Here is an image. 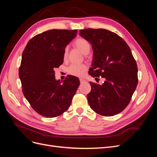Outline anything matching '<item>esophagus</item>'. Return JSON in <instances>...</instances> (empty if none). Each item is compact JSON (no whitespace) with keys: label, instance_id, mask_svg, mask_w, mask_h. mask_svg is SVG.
Instances as JSON below:
<instances>
[{"label":"esophagus","instance_id":"1","mask_svg":"<svg viewBox=\"0 0 157 157\" xmlns=\"http://www.w3.org/2000/svg\"><path fill=\"white\" fill-rule=\"evenodd\" d=\"M84 81H85V80H84V79H82V78H80V83H83Z\"/></svg>","mask_w":157,"mask_h":157}]
</instances>
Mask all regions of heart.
<instances>
[{
  "instance_id": "obj_1",
  "label": "heart",
  "mask_w": 157,
  "mask_h": 157,
  "mask_svg": "<svg viewBox=\"0 0 157 157\" xmlns=\"http://www.w3.org/2000/svg\"><path fill=\"white\" fill-rule=\"evenodd\" d=\"M74 45L76 48H78L83 54H88L90 50V44L89 42L84 38H78L74 42ZM68 56V48L66 47L63 51V58L66 59ZM88 67L85 64H72L67 69L69 74L75 76V77H81L84 75L85 72L87 71Z\"/></svg>"
}]
</instances>
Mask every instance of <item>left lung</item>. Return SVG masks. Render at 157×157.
I'll list each match as a JSON object with an SVG mask.
<instances>
[{
  "label": "left lung",
  "mask_w": 157,
  "mask_h": 157,
  "mask_svg": "<svg viewBox=\"0 0 157 157\" xmlns=\"http://www.w3.org/2000/svg\"><path fill=\"white\" fill-rule=\"evenodd\" d=\"M80 35L92 44V77L105 78L102 85L90 82L87 95L92 109L101 116L120 113L129 104L137 87V67L130 47L116 33L103 29H85Z\"/></svg>",
  "instance_id": "left-lung-1"
}]
</instances>
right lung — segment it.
<instances>
[{
	"label": "right lung",
	"mask_w": 157,
	"mask_h": 157,
	"mask_svg": "<svg viewBox=\"0 0 157 157\" xmlns=\"http://www.w3.org/2000/svg\"><path fill=\"white\" fill-rule=\"evenodd\" d=\"M77 30L46 31L28 42L19 69L22 92L31 107L41 116L56 117L66 111L80 84L68 75L63 84L55 78L54 69L63 62L65 46L77 36Z\"/></svg>",
	"instance_id": "1"
}]
</instances>
